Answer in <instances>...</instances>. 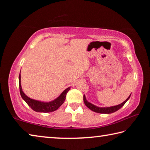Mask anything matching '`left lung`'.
<instances>
[{
    "label": "left lung",
    "mask_w": 150,
    "mask_h": 150,
    "mask_svg": "<svg viewBox=\"0 0 150 150\" xmlns=\"http://www.w3.org/2000/svg\"><path fill=\"white\" fill-rule=\"evenodd\" d=\"M130 95L128 96V98L126 100H124L122 103L120 104V105H116V106H111V107H105V108H100L98 107V106H96L95 105H93V104H91L90 103H88V101L86 100V98L85 95L83 96V100H84V103L85 104V105L87 106V107L91 109V110H93L95 112H98V113H101V114H110L112 112H115L119 110L120 108L124 106V104L126 103V101L128 100L129 98L130 97Z\"/></svg>",
    "instance_id": "obj_1"
}]
</instances>
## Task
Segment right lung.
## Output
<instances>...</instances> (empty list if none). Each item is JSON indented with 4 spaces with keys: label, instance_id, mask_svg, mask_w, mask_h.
Returning a JSON list of instances; mask_svg holds the SVG:
<instances>
[{
    "label": "right lung",
    "instance_id": "obj_1",
    "mask_svg": "<svg viewBox=\"0 0 150 150\" xmlns=\"http://www.w3.org/2000/svg\"><path fill=\"white\" fill-rule=\"evenodd\" d=\"M19 88L20 93V95H21L22 98L26 101L28 105L33 110H34L35 112H50L56 110L57 109L64 103L66 95H67V92L70 89V87L66 88V89L61 94V95L59 97L57 98L56 99H55L54 100L51 101V102L49 103H44L41 102V101L32 99V98H29L28 96H27L25 95L23 93V91H22L21 84H20V73L19 75Z\"/></svg>",
    "mask_w": 150,
    "mask_h": 150
}]
</instances>
